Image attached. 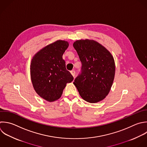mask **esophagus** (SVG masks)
Masks as SVG:
<instances>
[{
	"mask_svg": "<svg viewBox=\"0 0 147 147\" xmlns=\"http://www.w3.org/2000/svg\"><path fill=\"white\" fill-rule=\"evenodd\" d=\"M71 74H72V75L73 76V77L74 78L75 77V71H74V70H72V71H71Z\"/></svg>",
	"mask_w": 147,
	"mask_h": 147,
	"instance_id": "esophagus-1",
	"label": "esophagus"
}]
</instances>
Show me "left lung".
Returning <instances> with one entry per match:
<instances>
[{
    "instance_id": "1",
    "label": "left lung",
    "mask_w": 147,
    "mask_h": 147,
    "mask_svg": "<svg viewBox=\"0 0 147 147\" xmlns=\"http://www.w3.org/2000/svg\"><path fill=\"white\" fill-rule=\"evenodd\" d=\"M73 46L82 63L80 72L74 84L84 100L98 102L107 95L114 80L113 57L105 47L93 40H78Z\"/></svg>"
}]
</instances>
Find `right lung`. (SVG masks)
I'll return each instance as SVG.
<instances>
[{"label":"right lung","mask_w":147,"mask_h":147,"mask_svg":"<svg viewBox=\"0 0 147 147\" xmlns=\"http://www.w3.org/2000/svg\"><path fill=\"white\" fill-rule=\"evenodd\" d=\"M68 45L67 41L58 40L40 50L32 60L30 75L33 87L47 101L59 99L66 84L74 79L62 57Z\"/></svg>","instance_id":"obj_1"}]
</instances>
